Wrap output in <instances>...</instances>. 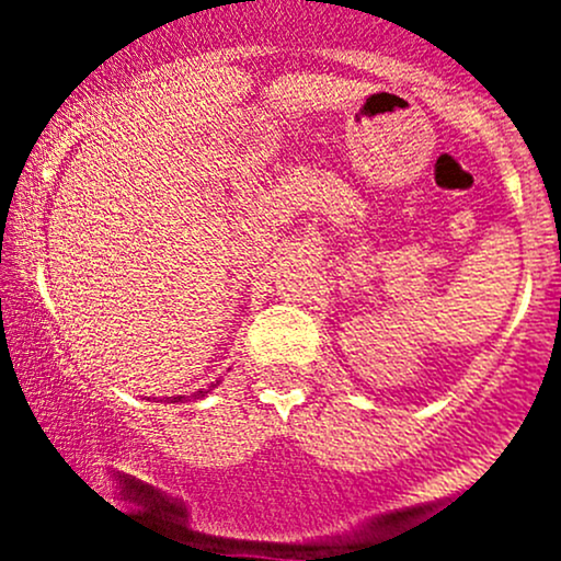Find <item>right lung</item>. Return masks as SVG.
Here are the masks:
<instances>
[{
  "label": "right lung",
  "mask_w": 561,
  "mask_h": 561,
  "mask_svg": "<svg viewBox=\"0 0 561 561\" xmlns=\"http://www.w3.org/2000/svg\"><path fill=\"white\" fill-rule=\"evenodd\" d=\"M203 393H206V390H197V396H203ZM181 399H184V396H171V401H181Z\"/></svg>",
  "instance_id": "add662e5"
}]
</instances>
